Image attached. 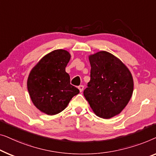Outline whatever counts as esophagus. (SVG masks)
I'll use <instances>...</instances> for the list:
<instances>
[{"label":"esophagus","instance_id":"esophagus-1","mask_svg":"<svg viewBox=\"0 0 156 156\" xmlns=\"http://www.w3.org/2000/svg\"><path fill=\"white\" fill-rule=\"evenodd\" d=\"M78 88L79 89V90H80V92L81 93L83 90V88H84V86L83 85H79V86L78 87Z\"/></svg>","mask_w":156,"mask_h":156}]
</instances>
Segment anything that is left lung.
<instances>
[{
	"mask_svg": "<svg viewBox=\"0 0 156 156\" xmlns=\"http://www.w3.org/2000/svg\"><path fill=\"white\" fill-rule=\"evenodd\" d=\"M90 80L83 92L93 112L103 119L122 112L133 91L131 71L117 56L106 51L88 56Z\"/></svg>",
	"mask_w": 156,
	"mask_h": 156,
	"instance_id": "1",
	"label": "left lung"
}]
</instances>
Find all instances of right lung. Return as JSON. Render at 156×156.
<instances>
[{
	"label": "right lung",
	"instance_id": "obj_1",
	"mask_svg": "<svg viewBox=\"0 0 156 156\" xmlns=\"http://www.w3.org/2000/svg\"><path fill=\"white\" fill-rule=\"evenodd\" d=\"M71 58L66 50L56 49L44 56L32 68L27 86L34 105L48 115L60 113L79 90L70 83L66 67Z\"/></svg>",
	"mask_w": 156,
	"mask_h": 156
}]
</instances>
